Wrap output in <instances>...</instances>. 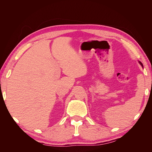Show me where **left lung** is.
<instances>
[{
	"mask_svg": "<svg viewBox=\"0 0 152 152\" xmlns=\"http://www.w3.org/2000/svg\"><path fill=\"white\" fill-rule=\"evenodd\" d=\"M139 63H140V65H141V66H142V64L141 63V61H139ZM142 67H143V66H142Z\"/></svg>",
	"mask_w": 152,
	"mask_h": 152,
	"instance_id": "8db88e82",
	"label": "left lung"
}]
</instances>
